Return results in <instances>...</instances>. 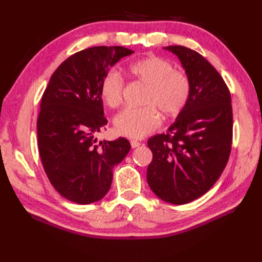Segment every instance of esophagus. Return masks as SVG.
Here are the masks:
<instances>
[{
  "label": "esophagus",
  "instance_id": "34e87169",
  "mask_svg": "<svg viewBox=\"0 0 262 262\" xmlns=\"http://www.w3.org/2000/svg\"><path fill=\"white\" fill-rule=\"evenodd\" d=\"M130 145H132V147L133 148H135V147H138L141 145V143L140 142H137V141H135V140H132L130 141Z\"/></svg>",
  "mask_w": 262,
  "mask_h": 262
}]
</instances>
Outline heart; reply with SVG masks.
Instances as JSON below:
<instances>
[{"label": "heart", "instance_id": "1", "mask_svg": "<svg viewBox=\"0 0 262 262\" xmlns=\"http://www.w3.org/2000/svg\"><path fill=\"white\" fill-rule=\"evenodd\" d=\"M127 72L133 79L146 85L143 108H127L116 116L114 125L118 134L128 138L145 137L160 126V114L165 118L179 115L189 101L191 82L183 71L160 56L137 59L127 66ZM125 81L119 72L111 70L104 74L100 93L110 108H116L122 102Z\"/></svg>", "mask_w": 262, "mask_h": 262}]
</instances>
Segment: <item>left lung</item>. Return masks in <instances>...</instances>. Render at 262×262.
Instances as JSON below:
<instances>
[{"instance_id":"left-lung-1","label":"left lung","mask_w":262,"mask_h":262,"mask_svg":"<svg viewBox=\"0 0 262 262\" xmlns=\"http://www.w3.org/2000/svg\"><path fill=\"white\" fill-rule=\"evenodd\" d=\"M164 49L180 59L191 93L168 132L147 141L153 159L146 178L160 199L183 205L207 192L227 164L233 136L231 94L219 72L199 53L183 46Z\"/></svg>"}]
</instances>
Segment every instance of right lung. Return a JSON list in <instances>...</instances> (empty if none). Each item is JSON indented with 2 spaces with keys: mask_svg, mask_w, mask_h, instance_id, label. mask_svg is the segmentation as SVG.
<instances>
[{
  "mask_svg": "<svg viewBox=\"0 0 262 262\" xmlns=\"http://www.w3.org/2000/svg\"><path fill=\"white\" fill-rule=\"evenodd\" d=\"M134 52L121 46H97L72 55L54 72L42 94L37 120L38 148L53 187L71 202L96 203L109 191L113 169L130 143L98 142L108 120L100 85L104 74Z\"/></svg>",
  "mask_w": 262,
  "mask_h": 262,
  "instance_id": "right-lung-1",
  "label": "right lung"
}]
</instances>
